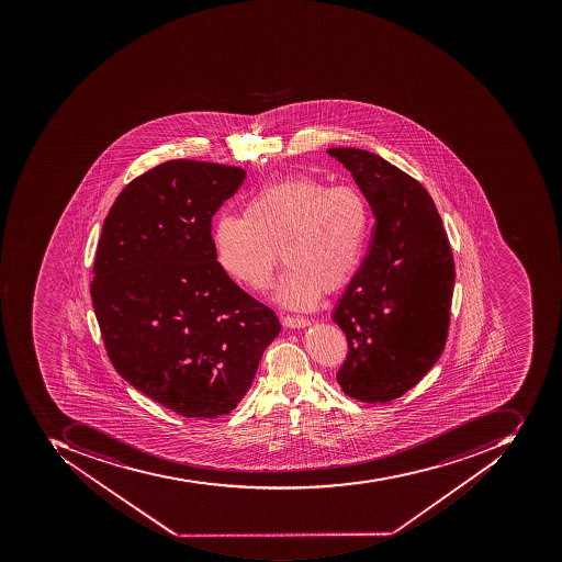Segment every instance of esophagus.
Here are the masks:
<instances>
[{
	"label": "esophagus",
	"instance_id": "1",
	"mask_svg": "<svg viewBox=\"0 0 562 562\" xmlns=\"http://www.w3.org/2000/svg\"><path fill=\"white\" fill-rule=\"evenodd\" d=\"M282 323L283 327L286 328H304L310 325V319L297 318V316H283Z\"/></svg>",
	"mask_w": 562,
	"mask_h": 562
}]
</instances>
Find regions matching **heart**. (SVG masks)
<instances>
[{"label":"heart","mask_w":562,"mask_h":562,"mask_svg":"<svg viewBox=\"0 0 562 562\" xmlns=\"http://www.w3.org/2000/svg\"><path fill=\"white\" fill-rule=\"evenodd\" d=\"M371 232L367 198L352 186L292 176L252 192L243 216L222 213L213 223L216 261L234 282L263 291L279 249L286 268L273 297L291 310H311L323 291L347 285L361 267Z\"/></svg>","instance_id":"1"}]
</instances>
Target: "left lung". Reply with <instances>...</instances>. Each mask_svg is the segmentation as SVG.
I'll return each mask as SVG.
<instances>
[{"mask_svg":"<svg viewBox=\"0 0 562 562\" xmlns=\"http://www.w3.org/2000/svg\"><path fill=\"white\" fill-rule=\"evenodd\" d=\"M374 215L370 252L335 306L349 344L337 382L362 403H391L431 370L446 347L454 258L434 200L382 156L330 148Z\"/></svg>","mask_w":562,"mask_h":562,"instance_id":"left-lung-1","label":"left lung"}]
</instances>
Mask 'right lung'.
<instances>
[{"label":"right lung","instance_id":"obj_1","mask_svg":"<svg viewBox=\"0 0 562 562\" xmlns=\"http://www.w3.org/2000/svg\"><path fill=\"white\" fill-rule=\"evenodd\" d=\"M246 179L171 159L132 180L104 218L92 306L122 379L183 418L231 413L251 389L276 313L216 261L212 218Z\"/></svg>","mask_w":562,"mask_h":562}]
</instances>
